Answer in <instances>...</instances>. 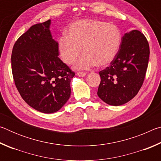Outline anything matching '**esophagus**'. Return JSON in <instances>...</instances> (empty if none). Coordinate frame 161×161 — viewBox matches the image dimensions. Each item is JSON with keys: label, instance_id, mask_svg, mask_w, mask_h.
I'll return each instance as SVG.
<instances>
[{"label": "esophagus", "instance_id": "1", "mask_svg": "<svg viewBox=\"0 0 161 161\" xmlns=\"http://www.w3.org/2000/svg\"><path fill=\"white\" fill-rule=\"evenodd\" d=\"M77 75L79 76V77H84V76L86 75V73L85 72H79L77 73Z\"/></svg>", "mask_w": 161, "mask_h": 161}]
</instances>
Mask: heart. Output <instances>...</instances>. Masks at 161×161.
Returning a JSON list of instances; mask_svg holds the SVG:
<instances>
[{
  "mask_svg": "<svg viewBox=\"0 0 161 161\" xmlns=\"http://www.w3.org/2000/svg\"><path fill=\"white\" fill-rule=\"evenodd\" d=\"M65 35L58 40L59 55L65 64H72L82 48L84 54L75 65L77 69L108 66L115 59L122 38L116 25L98 20L75 22Z\"/></svg>",
  "mask_w": 161,
  "mask_h": 161,
  "instance_id": "1",
  "label": "heart"
}]
</instances>
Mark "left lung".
<instances>
[{
	"label": "left lung",
	"instance_id": "8db88e82",
	"mask_svg": "<svg viewBox=\"0 0 161 161\" xmlns=\"http://www.w3.org/2000/svg\"><path fill=\"white\" fill-rule=\"evenodd\" d=\"M149 54L148 42L143 33L136 30L125 33L115 59L99 72L97 94L100 99L112 106L131 100L145 80Z\"/></svg>",
	"mask_w": 161,
	"mask_h": 161
}]
</instances>
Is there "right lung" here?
<instances>
[{
	"instance_id": "obj_1",
	"label": "right lung",
	"mask_w": 161,
	"mask_h": 161,
	"mask_svg": "<svg viewBox=\"0 0 161 161\" xmlns=\"http://www.w3.org/2000/svg\"><path fill=\"white\" fill-rule=\"evenodd\" d=\"M50 25V20L32 25L15 42L11 54L13 80L21 97L46 114L58 111L69 99L75 75L59 58Z\"/></svg>"
}]
</instances>
